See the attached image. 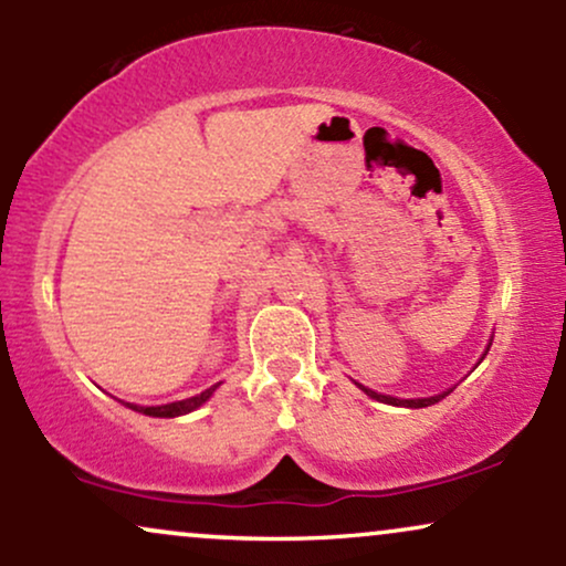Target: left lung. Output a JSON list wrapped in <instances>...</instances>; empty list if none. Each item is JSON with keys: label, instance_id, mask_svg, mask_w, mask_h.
I'll use <instances>...</instances> for the list:
<instances>
[{"label": "left lung", "instance_id": "8db88e82", "mask_svg": "<svg viewBox=\"0 0 566 566\" xmlns=\"http://www.w3.org/2000/svg\"><path fill=\"white\" fill-rule=\"evenodd\" d=\"M361 391H365L367 396H373V399H378V401H386V405H396V407H431V405H437V401H441L444 399L447 394H452V391H444V394H439V396H428V399H396V396H386V394H375V391H369V388H365V386H359Z\"/></svg>", "mask_w": 566, "mask_h": 566}]
</instances>
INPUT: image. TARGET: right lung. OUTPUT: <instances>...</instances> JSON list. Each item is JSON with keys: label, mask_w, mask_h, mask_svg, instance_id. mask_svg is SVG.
Here are the masks:
<instances>
[{"label": "right lung", "mask_w": 566, "mask_h": 566, "mask_svg": "<svg viewBox=\"0 0 566 566\" xmlns=\"http://www.w3.org/2000/svg\"><path fill=\"white\" fill-rule=\"evenodd\" d=\"M218 386H210L207 391H201L197 396H191V399H184V401H172V405H161V407H138V405H127L129 409H135V412H143V415H151V418H178V415H186V412H193V409L205 405L207 399H210L212 391H216Z\"/></svg>", "instance_id": "right-lung-1"}]
</instances>
